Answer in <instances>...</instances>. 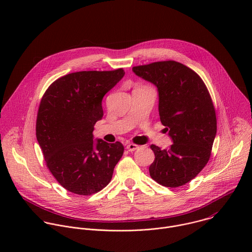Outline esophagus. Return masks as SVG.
Wrapping results in <instances>:
<instances>
[{"label":"esophagus","mask_w":252,"mask_h":252,"mask_svg":"<svg viewBox=\"0 0 252 252\" xmlns=\"http://www.w3.org/2000/svg\"><path fill=\"white\" fill-rule=\"evenodd\" d=\"M137 149H138V146L134 145V143H129V145L126 146V150H127L128 152H133V151H135V150H137Z\"/></svg>","instance_id":"1"}]
</instances>
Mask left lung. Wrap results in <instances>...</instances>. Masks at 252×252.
Returning <instances> with one entry per match:
<instances>
[{"instance_id":"obj_1","label":"left lung","mask_w":252,"mask_h":252,"mask_svg":"<svg viewBox=\"0 0 252 252\" xmlns=\"http://www.w3.org/2000/svg\"><path fill=\"white\" fill-rule=\"evenodd\" d=\"M157 86L161 124L173 140L168 150L152 145L154 181L166 188L185 186L206 165L217 134V115L209 92L194 70L175 61L132 67Z\"/></svg>"}]
</instances>
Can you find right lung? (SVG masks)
<instances>
[{
  "label": "right lung",
  "mask_w": 252,
  "mask_h": 252,
  "mask_svg": "<svg viewBox=\"0 0 252 252\" xmlns=\"http://www.w3.org/2000/svg\"><path fill=\"white\" fill-rule=\"evenodd\" d=\"M124 76L123 67L76 71L51 84L41 99L35 135L47 167L70 192L91 195L101 190L123 157L120 141L94 143L93 131L103 116V95Z\"/></svg>",
  "instance_id": "obj_1"
}]
</instances>
